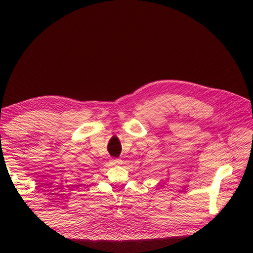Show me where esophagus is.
Returning <instances> with one entry per match:
<instances>
[{"instance_id":"esophagus-1","label":"esophagus","mask_w":253,"mask_h":253,"mask_svg":"<svg viewBox=\"0 0 253 253\" xmlns=\"http://www.w3.org/2000/svg\"><path fill=\"white\" fill-rule=\"evenodd\" d=\"M111 163H112L113 165H121V164L123 163V161H122L121 159H112Z\"/></svg>"}]
</instances>
